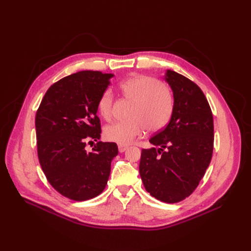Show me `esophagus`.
<instances>
[{"mask_svg":"<svg viewBox=\"0 0 251 251\" xmlns=\"http://www.w3.org/2000/svg\"><path fill=\"white\" fill-rule=\"evenodd\" d=\"M118 149H119V151H120V152H124L128 149V147L127 146H122V144H119Z\"/></svg>","mask_w":251,"mask_h":251,"instance_id":"34e87169","label":"esophagus"}]
</instances>
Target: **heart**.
Segmentation results:
<instances>
[{"label": "heart", "mask_w": 251, "mask_h": 251, "mask_svg": "<svg viewBox=\"0 0 251 251\" xmlns=\"http://www.w3.org/2000/svg\"><path fill=\"white\" fill-rule=\"evenodd\" d=\"M121 94L132 100L127 120L108 125L103 135L118 144H129L140 137L146 128L157 131L164 128L173 113L174 102L171 92L156 79L136 74L124 79L119 84ZM98 112L105 121L113 114V95L111 90H104L97 103Z\"/></svg>", "instance_id": "1"}]
</instances>
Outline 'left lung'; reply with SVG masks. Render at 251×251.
Listing matches in <instances>:
<instances>
[{
	"label": "left lung",
	"mask_w": 251,
	"mask_h": 251,
	"mask_svg": "<svg viewBox=\"0 0 251 251\" xmlns=\"http://www.w3.org/2000/svg\"><path fill=\"white\" fill-rule=\"evenodd\" d=\"M163 79L173 92V113L166 128L150 139L159 149L141 151L139 174L151 196L175 203L193 192L212 160L214 121L194 82L172 70H166Z\"/></svg>",
	"instance_id": "1"
}]
</instances>
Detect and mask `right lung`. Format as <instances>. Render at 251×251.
Here are the masks:
<instances>
[{"instance_id": "obj_1", "label": "right lung", "mask_w": 251, "mask_h": 251, "mask_svg": "<svg viewBox=\"0 0 251 251\" xmlns=\"http://www.w3.org/2000/svg\"><path fill=\"white\" fill-rule=\"evenodd\" d=\"M112 73L79 71L52 84L35 116L37 155L59 193L83 201L102 192L118 154L115 142L99 141L86 151L88 138H100L97 103L111 84Z\"/></svg>"}]
</instances>
